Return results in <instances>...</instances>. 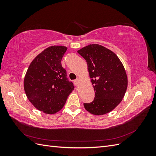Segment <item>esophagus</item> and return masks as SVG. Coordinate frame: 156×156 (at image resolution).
Listing matches in <instances>:
<instances>
[{"mask_svg": "<svg viewBox=\"0 0 156 156\" xmlns=\"http://www.w3.org/2000/svg\"><path fill=\"white\" fill-rule=\"evenodd\" d=\"M79 82V79H77L76 80H75V81H73V83H74L75 85H78Z\"/></svg>", "mask_w": 156, "mask_h": 156, "instance_id": "34e87169", "label": "esophagus"}]
</instances>
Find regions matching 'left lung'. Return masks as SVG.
Here are the masks:
<instances>
[{
    "label": "left lung",
    "mask_w": 156,
    "mask_h": 156,
    "mask_svg": "<svg viewBox=\"0 0 156 156\" xmlns=\"http://www.w3.org/2000/svg\"><path fill=\"white\" fill-rule=\"evenodd\" d=\"M77 53L87 61L95 91L93 101L84 103V107L94 115L107 114L122 101L126 92L127 77L124 66L115 53L98 44L84 47Z\"/></svg>",
    "instance_id": "obj_1"
}]
</instances>
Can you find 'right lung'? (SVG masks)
Returning <instances> with one entry per match:
<instances>
[{
  "instance_id": "add662e5",
  "label": "right lung",
  "mask_w": 156,
  "mask_h": 156,
  "mask_svg": "<svg viewBox=\"0 0 156 156\" xmlns=\"http://www.w3.org/2000/svg\"><path fill=\"white\" fill-rule=\"evenodd\" d=\"M66 47L54 45L44 49L32 61L24 79L27 98L37 109L55 114L64 106L74 89L61 60Z\"/></svg>"
}]
</instances>
